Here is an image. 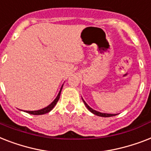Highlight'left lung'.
I'll use <instances>...</instances> for the list:
<instances>
[{
    "label": "left lung",
    "instance_id": "obj_1",
    "mask_svg": "<svg viewBox=\"0 0 151 151\" xmlns=\"http://www.w3.org/2000/svg\"><path fill=\"white\" fill-rule=\"evenodd\" d=\"M83 99V98H82ZM83 102H84V104H85L86 107L87 108V109L90 111V112H92L93 114H96V115H97V116H101V117H111V116H114V115H116V114H107V113H101V112H99V111H95V110H93V108H91L90 107V106L88 105L86 103L85 101H83Z\"/></svg>",
    "mask_w": 151,
    "mask_h": 151
}]
</instances>
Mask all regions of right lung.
<instances>
[{
    "label": "right lung",
    "mask_w": 151,
    "mask_h": 151,
    "mask_svg": "<svg viewBox=\"0 0 151 151\" xmlns=\"http://www.w3.org/2000/svg\"><path fill=\"white\" fill-rule=\"evenodd\" d=\"M62 86H61V90H60V91H59L57 97L55 98V100L53 101L52 103L50 104V105H48L47 107H46V108H43V109L38 110V111H26V112H27V113H29V114H35V115H40V114H47V113H48V112H50V111L54 108V107L56 105V104L58 103V101L59 98H60V95H61V90H62Z\"/></svg>",
    "instance_id": "obj_1"
}]
</instances>
